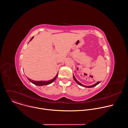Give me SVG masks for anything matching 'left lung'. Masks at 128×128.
Listing matches in <instances>:
<instances>
[{"label": "left lung", "instance_id": "obj_1", "mask_svg": "<svg viewBox=\"0 0 128 128\" xmlns=\"http://www.w3.org/2000/svg\"><path fill=\"white\" fill-rule=\"evenodd\" d=\"M73 78H74V80L76 81V82L77 84H78L79 85H80V86H82V87H86V88H92V87H94L97 86V85H98V84L100 83V82H97L96 83H95V84H94V85H91V86H85V85L82 84H81V83H80L79 81H78L77 80V79H76V78L75 77V76H74V75H73Z\"/></svg>", "mask_w": 128, "mask_h": 128}]
</instances>
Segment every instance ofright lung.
Masks as SVG:
<instances>
[{
	"label": "right lung",
	"instance_id": "add662e5",
	"mask_svg": "<svg viewBox=\"0 0 128 128\" xmlns=\"http://www.w3.org/2000/svg\"><path fill=\"white\" fill-rule=\"evenodd\" d=\"M33 37H33L30 39V41H31L32 40V39L33 38ZM58 73H57V74L56 75V76L53 79H51V80H49V81H34L33 80H31V79H30L29 78H28V80L30 82H31L33 84H34L35 85H37V86H44V85H47L50 84L51 83H52V82H53L55 80V79L57 78V77L58 76Z\"/></svg>",
	"mask_w": 128,
	"mask_h": 128
}]
</instances>
